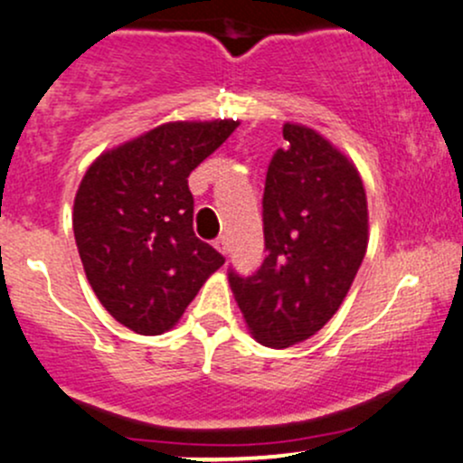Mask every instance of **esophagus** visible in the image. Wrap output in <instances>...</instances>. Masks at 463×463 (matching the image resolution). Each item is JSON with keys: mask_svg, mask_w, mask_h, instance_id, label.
<instances>
[{"mask_svg": "<svg viewBox=\"0 0 463 463\" xmlns=\"http://www.w3.org/2000/svg\"><path fill=\"white\" fill-rule=\"evenodd\" d=\"M215 248L222 252V255H226V252H228V240H226V237H220V240H215Z\"/></svg>", "mask_w": 463, "mask_h": 463, "instance_id": "obj_1", "label": "esophagus"}]
</instances>
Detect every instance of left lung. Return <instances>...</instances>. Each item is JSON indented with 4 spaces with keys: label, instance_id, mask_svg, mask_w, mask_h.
Here are the masks:
<instances>
[{
    "label": "left lung",
    "instance_id": "1",
    "mask_svg": "<svg viewBox=\"0 0 463 463\" xmlns=\"http://www.w3.org/2000/svg\"><path fill=\"white\" fill-rule=\"evenodd\" d=\"M283 138L263 191L268 255L252 277L228 274L248 332L272 349L303 343L338 312L369 243L354 162L312 127L286 123Z\"/></svg>",
    "mask_w": 463,
    "mask_h": 463
}]
</instances>
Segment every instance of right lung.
<instances>
[{
	"label": "right lung",
	"mask_w": 463,
	"mask_h": 463,
	"mask_svg": "<svg viewBox=\"0 0 463 463\" xmlns=\"http://www.w3.org/2000/svg\"><path fill=\"white\" fill-rule=\"evenodd\" d=\"M240 120H175L103 151L74 197L76 248L111 317L142 336L180 321L223 257L193 232L191 171Z\"/></svg>",
	"instance_id": "add662e5"
}]
</instances>
